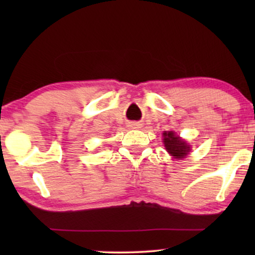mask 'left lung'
Segmentation results:
<instances>
[{"label": "left lung", "instance_id": "1", "mask_svg": "<svg viewBox=\"0 0 255 255\" xmlns=\"http://www.w3.org/2000/svg\"><path fill=\"white\" fill-rule=\"evenodd\" d=\"M163 144H165L167 152L176 159L184 158L190 149L187 142L175 135L173 131L163 132Z\"/></svg>", "mask_w": 255, "mask_h": 255}]
</instances>
